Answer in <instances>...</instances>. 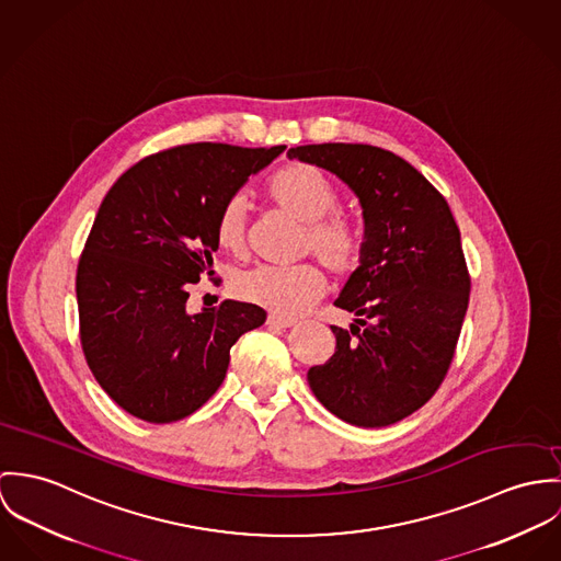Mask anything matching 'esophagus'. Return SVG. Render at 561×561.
<instances>
[{
  "label": "esophagus",
  "mask_w": 561,
  "mask_h": 561,
  "mask_svg": "<svg viewBox=\"0 0 561 561\" xmlns=\"http://www.w3.org/2000/svg\"><path fill=\"white\" fill-rule=\"evenodd\" d=\"M297 320H293V318H282V316H275V313H271L268 318H266V324L268 327H279V329H288V327H293Z\"/></svg>",
  "instance_id": "obj_1"
}]
</instances>
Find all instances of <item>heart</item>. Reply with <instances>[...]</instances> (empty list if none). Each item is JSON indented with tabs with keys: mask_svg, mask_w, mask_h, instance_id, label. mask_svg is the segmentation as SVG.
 Wrapping results in <instances>:
<instances>
[{
	"mask_svg": "<svg viewBox=\"0 0 561 561\" xmlns=\"http://www.w3.org/2000/svg\"><path fill=\"white\" fill-rule=\"evenodd\" d=\"M266 197L282 210L306 224L304 250L337 275L353 273L366 253V234L359 221L333 210L337 191L313 165L288 163L266 181ZM217 243L232 255L245 251V202L230 197L217 219ZM239 299L257 308L295 318L313 306L324 293L322 271L304 262L297 266H255L234 282Z\"/></svg>",
	"mask_w": 561,
	"mask_h": 561,
	"instance_id": "1",
	"label": "heart"
}]
</instances>
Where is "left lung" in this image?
Here are the masks:
<instances>
[{"mask_svg":"<svg viewBox=\"0 0 561 561\" xmlns=\"http://www.w3.org/2000/svg\"><path fill=\"white\" fill-rule=\"evenodd\" d=\"M290 159L329 170L364 208L366 253L335 306V353L308 373L313 396L340 420L382 428L435 396L454 359L471 277L445 197L411 163L368 144H310Z\"/></svg>","mask_w":561,"mask_h":561,"instance_id":"8db88e82","label":"left lung"}]
</instances>
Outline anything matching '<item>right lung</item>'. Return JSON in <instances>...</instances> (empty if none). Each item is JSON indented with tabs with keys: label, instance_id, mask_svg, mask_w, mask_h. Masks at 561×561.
<instances>
[{
	"label": "right lung",
	"instance_id": "right-lung-1",
	"mask_svg": "<svg viewBox=\"0 0 561 561\" xmlns=\"http://www.w3.org/2000/svg\"><path fill=\"white\" fill-rule=\"evenodd\" d=\"M286 146L185 144L135 163L107 191L77 266L79 335L107 396L170 424L224 382L230 348L266 311L226 299L188 313V286L213 275L217 219Z\"/></svg>",
	"mask_w": 561,
	"mask_h": 561
}]
</instances>
